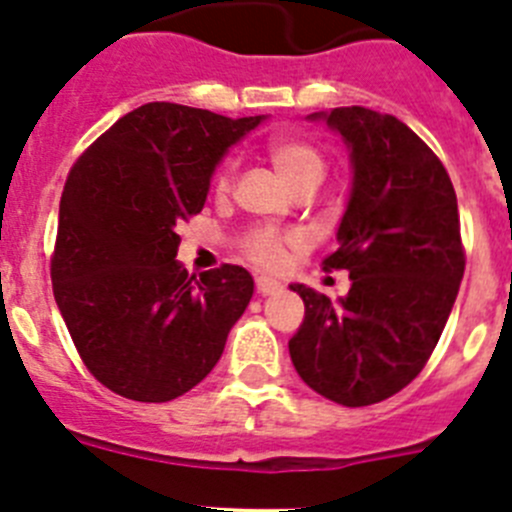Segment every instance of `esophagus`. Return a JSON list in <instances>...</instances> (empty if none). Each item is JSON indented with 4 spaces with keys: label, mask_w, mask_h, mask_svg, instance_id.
Masks as SVG:
<instances>
[{
    "label": "esophagus",
    "mask_w": 512,
    "mask_h": 512,
    "mask_svg": "<svg viewBox=\"0 0 512 512\" xmlns=\"http://www.w3.org/2000/svg\"><path fill=\"white\" fill-rule=\"evenodd\" d=\"M256 292L259 295H277V292H282V284L277 282V279H269V277H259L256 279Z\"/></svg>",
    "instance_id": "34e87169"
}]
</instances>
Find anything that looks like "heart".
Instances as JSON below:
<instances>
[{
	"label": "heart",
	"instance_id": "heart-1",
	"mask_svg": "<svg viewBox=\"0 0 512 512\" xmlns=\"http://www.w3.org/2000/svg\"><path fill=\"white\" fill-rule=\"evenodd\" d=\"M266 153L274 169L279 171L284 182L292 189L318 187L328 174V156L323 148L310 138L302 135H279L266 143ZM235 164L225 161L215 174V192L228 194L233 187ZM300 238L292 233H279L277 228L259 225L251 228L241 241V251L248 261H253L261 269H279L287 261L289 248H295Z\"/></svg>",
	"mask_w": 512,
	"mask_h": 512
}]
</instances>
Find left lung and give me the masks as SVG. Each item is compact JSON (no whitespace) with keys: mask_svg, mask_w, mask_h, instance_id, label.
<instances>
[{"mask_svg":"<svg viewBox=\"0 0 512 512\" xmlns=\"http://www.w3.org/2000/svg\"><path fill=\"white\" fill-rule=\"evenodd\" d=\"M351 148L354 184L338 248L323 269H346L338 302L292 284L305 320L289 356L307 387L364 408L408 387L431 359L464 277L459 207L436 153L392 115L366 107L315 112Z\"/></svg>","mask_w":512,"mask_h":512,"instance_id":"1","label":"left lung"}]
</instances>
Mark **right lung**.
<instances>
[{"mask_svg":"<svg viewBox=\"0 0 512 512\" xmlns=\"http://www.w3.org/2000/svg\"><path fill=\"white\" fill-rule=\"evenodd\" d=\"M261 120L148 102L71 166L53 295L84 366L115 395L169 402L223 356L253 279L233 264L189 277L176 228L202 212L217 161Z\"/></svg>","mask_w":512,"mask_h":512,"instance_id":"1","label":"right lung"}]
</instances>
